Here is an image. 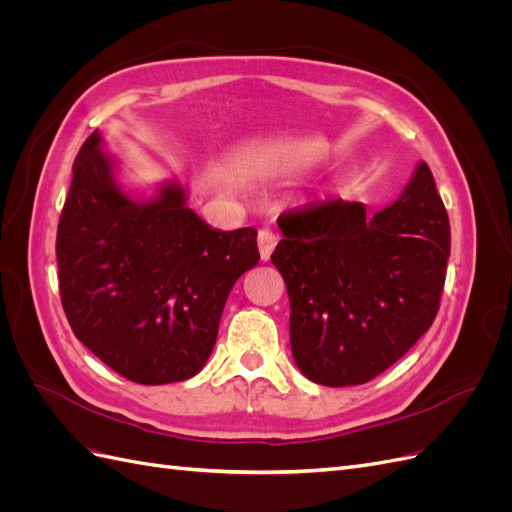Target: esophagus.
Returning a JSON list of instances; mask_svg holds the SVG:
<instances>
[{
    "label": "esophagus",
    "mask_w": 512,
    "mask_h": 512,
    "mask_svg": "<svg viewBox=\"0 0 512 512\" xmlns=\"http://www.w3.org/2000/svg\"><path fill=\"white\" fill-rule=\"evenodd\" d=\"M277 237L273 230H269V228H262L260 232H258V250H260V258L262 260H269L271 258V252H273V247L277 245Z\"/></svg>",
    "instance_id": "1"
}]
</instances>
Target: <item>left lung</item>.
I'll return each mask as SVG.
<instances>
[{
    "label": "left lung",
    "mask_w": 512,
    "mask_h": 512,
    "mask_svg": "<svg viewBox=\"0 0 512 512\" xmlns=\"http://www.w3.org/2000/svg\"><path fill=\"white\" fill-rule=\"evenodd\" d=\"M277 226L271 262L288 288L292 356L312 382H369L436 320L451 224L425 162L374 218L331 198L284 211Z\"/></svg>",
    "instance_id": "left-lung-1"
}]
</instances>
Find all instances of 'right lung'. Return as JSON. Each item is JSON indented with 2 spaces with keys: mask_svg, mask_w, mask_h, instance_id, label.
Listing matches in <instances>:
<instances>
[{
  "mask_svg": "<svg viewBox=\"0 0 512 512\" xmlns=\"http://www.w3.org/2000/svg\"><path fill=\"white\" fill-rule=\"evenodd\" d=\"M98 145L96 130L72 164L57 226L61 305L79 342L119 376L188 380L209 359L232 286L258 265V232L213 230L179 185L134 203Z\"/></svg>",
  "mask_w": 512,
  "mask_h": 512,
  "instance_id": "obj_1",
  "label": "right lung"
}]
</instances>
